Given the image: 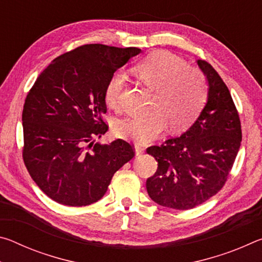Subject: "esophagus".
<instances>
[{
  "instance_id": "obj_1",
  "label": "esophagus",
  "mask_w": 262,
  "mask_h": 262,
  "mask_svg": "<svg viewBox=\"0 0 262 262\" xmlns=\"http://www.w3.org/2000/svg\"><path fill=\"white\" fill-rule=\"evenodd\" d=\"M135 152H136V156H139V155H142L144 152V148L140 147V145H136L135 147Z\"/></svg>"
}]
</instances>
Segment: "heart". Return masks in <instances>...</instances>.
<instances>
[{"label": "heart", "instance_id": "heart-1", "mask_svg": "<svg viewBox=\"0 0 262 262\" xmlns=\"http://www.w3.org/2000/svg\"><path fill=\"white\" fill-rule=\"evenodd\" d=\"M134 72L148 88L156 91L152 114L127 117L115 123V134L139 144H145L165 130H181L192 125L208 98L207 78L200 69L188 67L184 59L166 51L149 54L135 66ZM126 86V76L114 73L105 89V100L118 108Z\"/></svg>", "mask_w": 262, "mask_h": 262}]
</instances>
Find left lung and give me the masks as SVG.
<instances>
[{"instance_id":"left-lung-1","label":"left lung","mask_w":262,"mask_h":262,"mask_svg":"<svg viewBox=\"0 0 262 262\" xmlns=\"http://www.w3.org/2000/svg\"><path fill=\"white\" fill-rule=\"evenodd\" d=\"M207 76L208 101L183 135L147 149L156 158V173L147 179L151 200L187 210L209 200L225 185L242 142L238 111L228 86L207 61L198 60Z\"/></svg>"}]
</instances>
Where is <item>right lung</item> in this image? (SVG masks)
Wrapping results in <instances>:
<instances>
[{
	"instance_id": "right-lung-1",
	"label": "right lung",
	"mask_w": 262,
	"mask_h": 262,
	"mask_svg": "<svg viewBox=\"0 0 262 262\" xmlns=\"http://www.w3.org/2000/svg\"><path fill=\"white\" fill-rule=\"evenodd\" d=\"M140 48L88 43L57 56L25 98L23 161L52 200L83 207L104 196L119 168L135 156L123 140L101 145L108 129L105 89L110 77Z\"/></svg>"
}]
</instances>
